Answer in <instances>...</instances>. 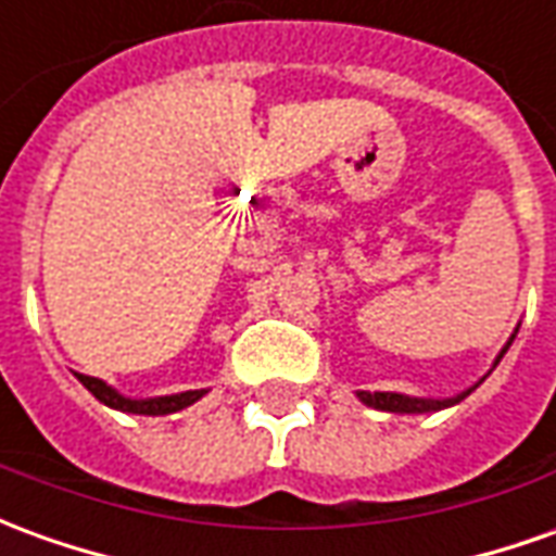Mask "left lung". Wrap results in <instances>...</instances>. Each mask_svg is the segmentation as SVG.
Wrapping results in <instances>:
<instances>
[{"label": "left lung", "instance_id": "1", "mask_svg": "<svg viewBox=\"0 0 556 556\" xmlns=\"http://www.w3.org/2000/svg\"><path fill=\"white\" fill-rule=\"evenodd\" d=\"M518 333V331H515ZM515 333H511V340H515ZM511 340H508L506 345H503V352L496 355V364H500V358L506 355V349L511 345ZM476 388V386H472ZM469 388V391H472ZM469 391H464V394H457V397H445V400H430V397H409V394H397V391H358V400L361 403H367V406H372V409H382V413H397V415H415V413H440V409H445V406H454V403H460V400L467 397Z\"/></svg>", "mask_w": 556, "mask_h": 556}]
</instances>
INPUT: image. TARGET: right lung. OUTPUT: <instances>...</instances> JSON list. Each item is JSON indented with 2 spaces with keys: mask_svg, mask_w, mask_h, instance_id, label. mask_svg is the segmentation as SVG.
<instances>
[{
  "mask_svg": "<svg viewBox=\"0 0 556 556\" xmlns=\"http://www.w3.org/2000/svg\"><path fill=\"white\" fill-rule=\"evenodd\" d=\"M77 379L87 386V391H92V397L102 400L104 406H111V409H119V413H135V415H170V413H180L186 406H192L195 400H201L207 391L201 388V391H180V394H168V397H147V400H131L123 397L116 388H111L102 379H96V376H84V372H77Z\"/></svg>",
  "mask_w": 556,
  "mask_h": 556,
  "instance_id": "obj_1",
  "label": "right lung"
}]
</instances>
